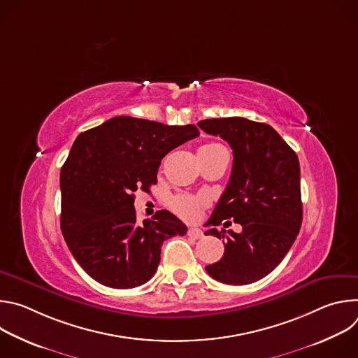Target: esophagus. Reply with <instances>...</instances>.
Wrapping results in <instances>:
<instances>
[{"label": "esophagus", "instance_id": "34e87169", "mask_svg": "<svg viewBox=\"0 0 358 358\" xmlns=\"http://www.w3.org/2000/svg\"><path fill=\"white\" fill-rule=\"evenodd\" d=\"M187 235L189 238H192V239H201L203 236V232L201 229H198V228H189L187 231Z\"/></svg>", "mask_w": 358, "mask_h": 358}]
</instances>
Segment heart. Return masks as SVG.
I'll return each instance as SVG.
<instances>
[{"label": "heart", "mask_w": 358, "mask_h": 358, "mask_svg": "<svg viewBox=\"0 0 358 358\" xmlns=\"http://www.w3.org/2000/svg\"><path fill=\"white\" fill-rule=\"evenodd\" d=\"M221 147L220 144H206L198 151H210ZM208 206V201L202 195H191V194H177L171 198L170 207L171 210L181 218L187 221H195L199 218L202 210Z\"/></svg>", "instance_id": "b5f03b06"}]
</instances>
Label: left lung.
<instances>
[{
  "label": "left lung",
  "instance_id": "1",
  "mask_svg": "<svg viewBox=\"0 0 358 358\" xmlns=\"http://www.w3.org/2000/svg\"><path fill=\"white\" fill-rule=\"evenodd\" d=\"M198 126L228 141L234 152L229 182L208 221L213 228L206 232L222 238L225 252L221 261L206 269L227 285L253 283L283 261L300 231L303 207L297 156L265 123L222 117L201 120ZM224 219L241 223L243 232L220 233L215 227Z\"/></svg>",
  "mask_w": 358,
  "mask_h": 358
}]
</instances>
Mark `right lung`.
<instances>
[{"instance_id":"obj_1","label":"right lung","mask_w":358,"mask_h":358,"mask_svg":"<svg viewBox=\"0 0 358 358\" xmlns=\"http://www.w3.org/2000/svg\"><path fill=\"white\" fill-rule=\"evenodd\" d=\"M198 134L194 124L116 116L76 137L61 170V229L96 282L115 289L145 283L157 271L163 242L185 235L187 227L166 210L138 224L134 191H148L163 157Z\"/></svg>"}]
</instances>
